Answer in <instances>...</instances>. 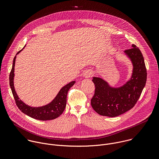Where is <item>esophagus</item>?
Listing matches in <instances>:
<instances>
[{"mask_svg": "<svg viewBox=\"0 0 159 159\" xmlns=\"http://www.w3.org/2000/svg\"><path fill=\"white\" fill-rule=\"evenodd\" d=\"M93 75V73L91 72H86L84 74V76L85 77H90Z\"/></svg>", "mask_w": 159, "mask_h": 159, "instance_id": "1", "label": "esophagus"}]
</instances>
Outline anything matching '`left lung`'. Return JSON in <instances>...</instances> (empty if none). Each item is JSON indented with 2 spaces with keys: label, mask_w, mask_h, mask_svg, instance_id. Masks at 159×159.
<instances>
[{
  "label": "left lung",
  "mask_w": 159,
  "mask_h": 159,
  "mask_svg": "<svg viewBox=\"0 0 159 159\" xmlns=\"http://www.w3.org/2000/svg\"><path fill=\"white\" fill-rule=\"evenodd\" d=\"M125 51L131 61L133 73L131 79L120 87H112L107 82L94 77L95 93L91 106L99 115L109 117L121 115L130 110L138 101L147 81V69L143 55L135 44Z\"/></svg>",
  "instance_id": "1"
}]
</instances>
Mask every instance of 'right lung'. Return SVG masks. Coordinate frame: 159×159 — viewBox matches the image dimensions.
Listing matches in <instances>:
<instances>
[{
  "label": "right lung",
  "instance_id": "right-lung-1",
  "mask_svg": "<svg viewBox=\"0 0 159 159\" xmlns=\"http://www.w3.org/2000/svg\"><path fill=\"white\" fill-rule=\"evenodd\" d=\"M24 47V48H25ZM24 48L18 52L16 55L19 53ZM16 56L14 58L12 69L9 75V84L12 93L18 108L25 115L38 120L47 121L54 120L60 116L64 111L66 104V96L69 90L75 83L72 81L63 86L55 98V99L49 104L41 107H31L22 102L18 97L14 86V66Z\"/></svg>",
  "mask_w": 159,
  "mask_h": 159
}]
</instances>
